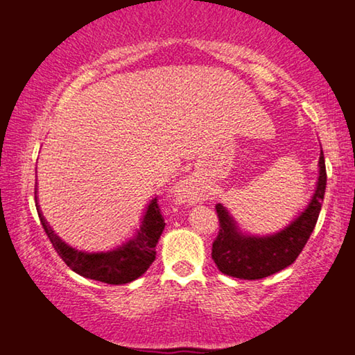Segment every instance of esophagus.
Wrapping results in <instances>:
<instances>
[{
  "label": "esophagus",
  "mask_w": 355,
  "mask_h": 355,
  "mask_svg": "<svg viewBox=\"0 0 355 355\" xmlns=\"http://www.w3.org/2000/svg\"><path fill=\"white\" fill-rule=\"evenodd\" d=\"M180 198L188 200V202H191V193H189V188L184 187V184L180 188Z\"/></svg>",
  "instance_id": "obj_1"
}]
</instances>
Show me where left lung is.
Wrapping results in <instances>:
<instances>
[{"mask_svg": "<svg viewBox=\"0 0 355 355\" xmlns=\"http://www.w3.org/2000/svg\"><path fill=\"white\" fill-rule=\"evenodd\" d=\"M320 175L315 194L308 209L288 228L269 237H247L237 232L228 211L221 204L215 205L218 216V234L211 244V258L223 274L257 280L282 271L292 264L308 242L319 218L327 187L324 151H320Z\"/></svg>", "mask_w": 355, "mask_h": 355, "instance_id": "8db88e82", "label": "left lung"}]
</instances>
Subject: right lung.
Here are the masks:
<instances>
[{"label":"right lung","mask_w":355,"mask_h":355,"mask_svg":"<svg viewBox=\"0 0 355 355\" xmlns=\"http://www.w3.org/2000/svg\"><path fill=\"white\" fill-rule=\"evenodd\" d=\"M36 210H38L41 225L49 237L52 247L59 253V257L65 261L67 266L78 272L79 276L111 285L132 282L146 272V269L156 260V244L162 234L164 226H166L159 204L155 198L148 205L144 223H141L134 239L127 242L125 245L116 248V250L89 255V253L78 252L75 248L63 244L54 234V231L47 226L46 220L40 214V209Z\"/></svg>","instance_id":"obj_1"}]
</instances>
